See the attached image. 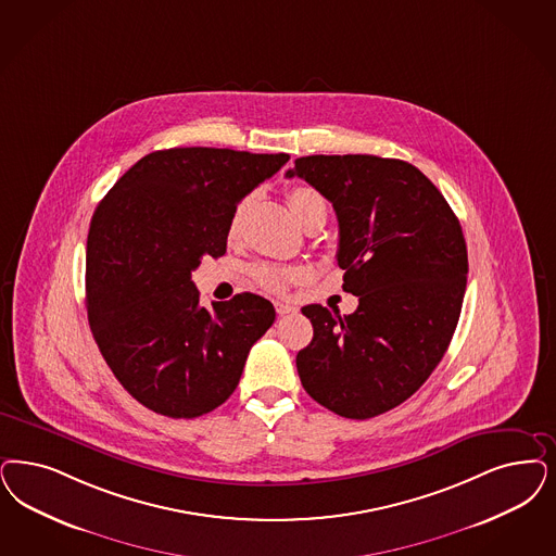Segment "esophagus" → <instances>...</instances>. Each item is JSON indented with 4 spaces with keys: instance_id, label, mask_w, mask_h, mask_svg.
Instances as JSON below:
<instances>
[{
    "instance_id": "esophagus-1",
    "label": "esophagus",
    "mask_w": 556,
    "mask_h": 556,
    "mask_svg": "<svg viewBox=\"0 0 556 556\" xmlns=\"http://www.w3.org/2000/svg\"><path fill=\"white\" fill-rule=\"evenodd\" d=\"M275 309H277L279 316H288V314L295 312V307L291 306V304H286V302H277Z\"/></svg>"
}]
</instances>
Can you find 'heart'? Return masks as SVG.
I'll list each match as a JSON object with an SVG mask.
<instances>
[{"instance_id":"1","label":"heart","mask_w":556,"mask_h":556,"mask_svg":"<svg viewBox=\"0 0 556 556\" xmlns=\"http://www.w3.org/2000/svg\"><path fill=\"white\" fill-rule=\"evenodd\" d=\"M289 211L293 213V217L300 222V226L306 230L307 226H312L316 219H326V203L320 197V192L309 189V187H293L288 191ZM250 207V199H244L238 203V207L231 213L230 228L228 233L230 238H236L242 228V219L247 215ZM254 279L258 281V286L281 293L289 288L291 281L302 277L300 268L277 267V265H256L252 270Z\"/></svg>"}]
</instances>
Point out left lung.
<instances>
[{
	"mask_svg": "<svg viewBox=\"0 0 556 556\" xmlns=\"http://www.w3.org/2000/svg\"><path fill=\"white\" fill-rule=\"evenodd\" d=\"M300 176L339 219L337 263L359 306L341 316L302 307L312 343L295 357L307 394L346 419H371L410 399L447 351L466 291L458 217L413 164L378 155H306Z\"/></svg>",
	"mask_w": 556,
	"mask_h": 556,
	"instance_id": "obj_1",
	"label": "left lung"
}]
</instances>
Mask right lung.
Masks as SVG:
<instances>
[{
	"label": "right lung",
	"mask_w": 556,
	"mask_h": 556,
	"mask_svg": "<svg viewBox=\"0 0 556 556\" xmlns=\"http://www.w3.org/2000/svg\"><path fill=\"white\" fill-rule=\"evenodd\" d=\"M288 153L173 148L148 153L98 203L86 249V307L116 380L137 403L194 419L226 403L275 323L254 293L199 304L191 273L224 256L231 213Z\"/></svg>",
	"instance_id": "1"
}]
</instances>
